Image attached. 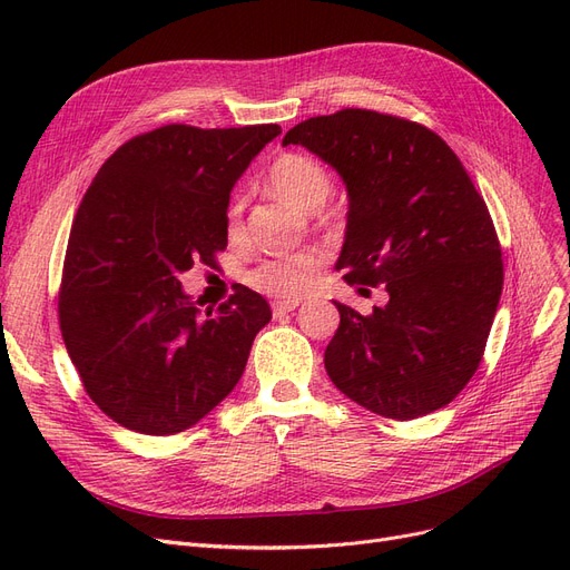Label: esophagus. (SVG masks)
Listing matches in <instances>:
<instances>
[{
    "label": "esophagus",
    "mask_w": 570,
    "mask_h": 570,
    "mask_svg": "<svg viewBox=\"0 0 570 570\" xmlns=\"http://www.w3.org/2000/svg\"><path fill=\"white\" fill-rule=\"evenodd\" d=\"M297 306H299V302H295V299H289V302H275V304H273V316H283V314L295 312Z\"/></svg>",
    "instance_id": "1"
}]
</instances>
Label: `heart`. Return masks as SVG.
<instances>
[{
  "label": "heart",
  "mask_w": 570,
  "mask_h": 570,
  "mask_svg": "<svg viewBox=\"0 0 570 570\" xmlns=\"http://www.w3.org/2000/svg\"><path fill=\"white\" fill-rule=\"evenodd\" d=\"M268 185L304 212H318L331 195V178H327L325 168L304 154H283L281 159H275L268 170ZM239 214H243V197H235L228 206L230 230H237ZM321 266L323 254L318 249H302L295 254L264 258L245 275V281L249 287L264 292L268 297L299 299L312 289Z\"/></svg>",
  "instance_id": "heart-1"
}]
</instances>
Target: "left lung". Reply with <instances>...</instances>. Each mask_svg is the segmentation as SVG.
<instances>
[{
  "instance_id": "1",
  "label": "left lung",
  "mask_w": 570,
  "mask_h": 570,
  "mask_svg": "<svg viewBox=\"0 0 570 570\" xmlns=\"http://www.w3.org/2000/svg\"><path fill=\"white\" fill-rule=\"evenodd\" d=\"M283 145L337 170L350 212L335 268L390 297L371 316L335 302L340 327L323 358L333 385L396 421L446 406L478 371L502 297L485 199L450 145L406 118L342 109L302 120Z\"/></svg>"
}]
</instances>
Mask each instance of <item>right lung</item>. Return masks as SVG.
I'll use <instances>...</instances> for the list:
<instances>
[{"label": "right lung", "instance_id": "add662e5", "mask_svg": "<svg viewBox=\"0 0 570 570\" xmlns=\"http://www.w3.org/2000/svg\"><path fill=\"white\" fill-rule=\"evenodd\" d=\"M281 132L170 124L118 147L85 193L59 323L85 392L111 421L142 435L183 433L243 377L268 302L235 285L226 304L199 312L180 273L216 264L230 189Z\"/></svg>", "mask_w": 570, "mask_h": 570}]
</instances>
